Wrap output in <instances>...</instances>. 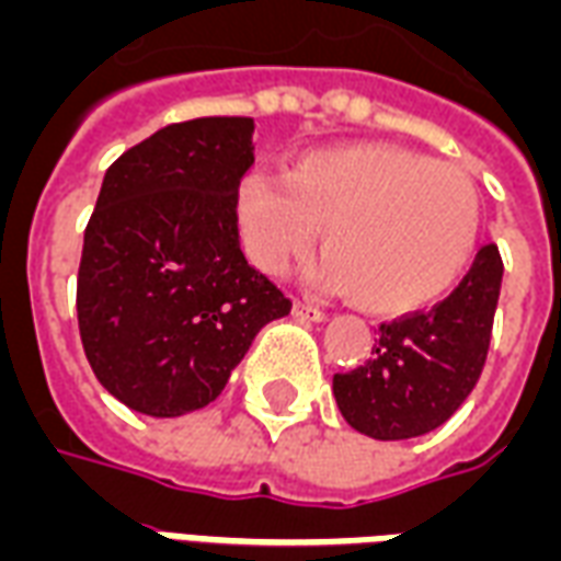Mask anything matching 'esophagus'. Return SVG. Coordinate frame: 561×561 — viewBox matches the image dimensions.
I'll return each mask as SVG.
<instances>
[{
	"mask_svg": "<svg viewBox=\"0 0 561 561\" xmlns=\"http://www.w3.org/2000/svg\"><path fill=\"white\" fill-rule=\"evenodd\" d=\"M293 313H296L298 319H305V322H325V319H328L325 310H319V307L307 305V301H296V305H293Z\"/></svg>",
	"mask_w": 561,
	"mask_h": 561,
	"instance_id": "34e87169",
	"label": "esophagus"
}]
</instances>
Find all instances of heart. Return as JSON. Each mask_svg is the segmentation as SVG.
I'll list each match as a JSON object with an SVG mask.
<instances>
[{
	"label": "heart",
	"instance_id": "heart-1",
	"mask_svg": "<svg viewBox=\"0 0 561 561\" xmlns=\"http://www.w3.org/2000/svg\"><path fill=\"white\" fill-rule=\"evenodd\" d=\"M242 251L284 275L322 227L316 277L366 313L435 305L461 280L479 242L473 180L393 145H340L296 156L284 174L251 171L233 192Z\"/></svg>",
	"mask_w": 561,
	"mask_h": 561
}]
</instances>
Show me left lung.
Here are the masks:
<instances>
[{
    "label": "left lung",
    "instance_id": "left-lung-1",
    "mask_svg": "<svg viewBox=\"0 0 561 561\" xmlns=\"http://www.w3.org/2000/svg\"><path fill=\"white\" fill-rule=\"evenodd\" d=\"M500 284L503 260L485 245L453 296L378 325L373 360L334 376L345 423L376 440H408L444 425L482 376Z\"/></svg>",
    "mask_w": 561,
    "mask_h": 561
}]
</instances>
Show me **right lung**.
Here are the masks:
<instances>
[{
  "label": "right lung",
  "mask_w": 561,
  "mask_h": 561,
  "mask_svg": "<svg viewBox=\"0 0 561 561\" xmlns=\"http://www.w3.org/2000/svg\"><path fill=\"white\" fill-rule=\"evenodd\" d=\"M251 117L162 126L105 171L76 280L96 381L147 416L216 402L260 328L293 301L239 248L233 192Z\"/></svg>",
  "instance_id": "right-lung-1"
}]
</instances>
